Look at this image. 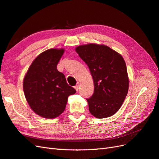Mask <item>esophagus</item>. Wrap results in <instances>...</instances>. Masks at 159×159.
I'll return each mask as SVG.
<instances>
[{"label":"esophagus","mask_w":159,"mask_h":159,"mask_svg":"<svg viewBox=\"0 0 159 159\" xmlns=\"http://www.w3.org/2000/svg\"><path fill=\"white\" fill-rule=\"evenodd\" d=\"M74 88H75V89L76 91H78V90H79V88H80V84H79V83L77 84V85L75 86Z\"/></svg>","instance_id":"esophagus-1"}]
</instances>
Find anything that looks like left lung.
I'll list each match as a JSON object with an SVG mask.
<instances>
[{
  "instance_id": "1",
  "label": "left lung",
  "mask_w": 159,
  "mask_h": 159,
  "mask_svg": "<svg viewBox=\"0 0 159 159\" xmlns=\"http://www.w3.org/2000/svg\"><path fill=\"white\" fill-rule=\"evenodd\" d=\"M89 69L94 93L87 101L94 117L103 119L116 113L128 93L129 80L122 56L107 46L90 43L75 48Z\"/></svg>"
}]
</instances>
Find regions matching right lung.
<instances>
[{"label":"right lung","mask_w":159,"mask_h":159,"mask_svg":"<svg viewBox=\"0 0 159 159\" xmlns=\"http://www.w3.org/2000/svg\"><path fill=\"white\" fill-rule=\"evenodd\" d=\"M64 48H51L34 60L23 80L27 102L40 117L54 119L64 111L69 95L76 91L66 82L57 65L64 54Z\"/></svg>","instance_id":"add662e5"}]
</instances>
